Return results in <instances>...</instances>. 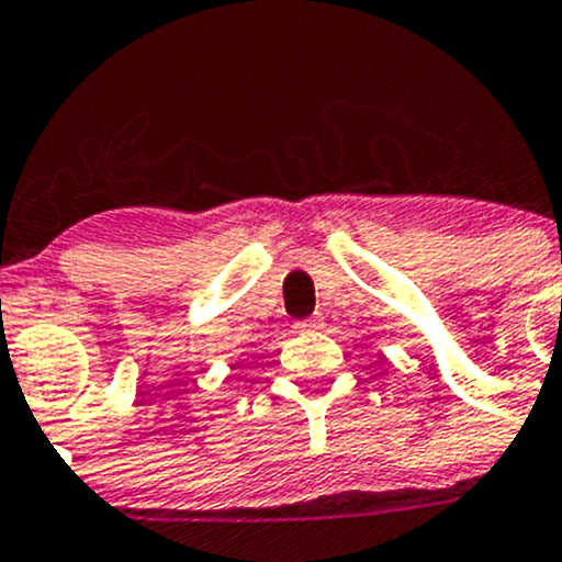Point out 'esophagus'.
Listing matches in <instances>:
<instances>
[{"mask_svg": "<svg viewBox=\"0 0 562 562\" xmlns=\"http://www.w3.org/2000/svg\"><path fill=\"white\" fill-rule=\"evenodd\" d=\"M322 327V316H311V319L297 322V329H319Z\"/></svg>", "mask_w": 562, "mask_h": 562, "instance_id": "esophagus-1", "label": "esophagus"}]
</instances>
